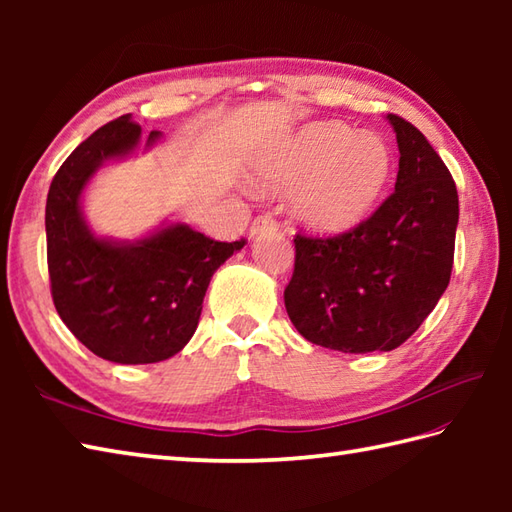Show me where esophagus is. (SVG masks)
<instances>
[{
	"instance_id": "obj_1",
	"label": "esophagus",
	"mask_w": 512,
	"mask_h": 512,
	"mask_svg": "<svg viewBox=\"0 0 512 512\" xmlns=\"http://www.w3.org/2000/svg\"><path fill=\"white\" fill-rule=\"evenodd\" d=\"M277 228V222H275V215L273 213H264L259 215L257 220H253V224H250V237H257L262 233H268V231H275Z\"/></svg>"
}]
</instances>
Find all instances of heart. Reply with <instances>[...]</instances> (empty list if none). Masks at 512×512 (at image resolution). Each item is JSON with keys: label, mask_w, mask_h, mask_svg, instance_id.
<instances>
[{"label": "heart", "mask_w": 512, "mask_h": 512, "mask_svg": "<svg viewBox=\"0 0 512 512\" xmlns=\"http://www.w3.org/2000/svg\"><path fill=\"white\" fill-rule=\"evenodd\" d=\"M394 158L383 138L345 123H312L259 167L268 189H292L295 215L319 235L361 224L385 193Z\"/></svg>", "instance_id": "heart-1"}]
</instances>
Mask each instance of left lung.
I'll return each mask as SVG.
<instances>
[{
    "label": "left lung",
    "mask_w": 512,
    "mask_h": 512,
    "mask_svg": "<svg viewBox=\"0 0 512 512\" xmlns=\"http://www.w3.org/2000/svg\"><path fill=\"white\" fill-rule=\"evenodd\" d=\"M396 191L334 237L295 235L286 310L303 339L345 354L389 352L436 308L453 268L458 189L436 149L405 118Z\"/></svg>",
    "instance_id": "1"
}]
</instances>
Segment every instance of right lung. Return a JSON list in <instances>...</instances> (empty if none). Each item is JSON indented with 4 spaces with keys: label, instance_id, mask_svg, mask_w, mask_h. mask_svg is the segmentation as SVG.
Listing matches in <instances>:
<instances>
[{
    "label": "right lung",
    "instance_id": "add662e5",
    "mask_svg": "<svg viewBox=\"0 0 512 512\" xmlns=\"http://www.w3.org/2000/svg\"><path fill=\"white\" fill-rule=\"evenodd\" d=\"M160 136L151 132L145 147ZM138 143L132 114L96 129L52 178L46 202L54 308L90 352L121 365L178 354L198 328L213 273L246 244L215 242L180 222L136 242L96 237L81 211L85 184L103 162L129 156Z\"/></svg>",
    "mask_w": 512,
    "mask_h": 512
}]
</instances>
